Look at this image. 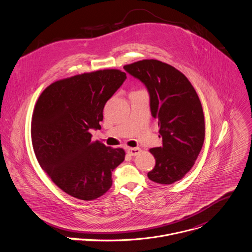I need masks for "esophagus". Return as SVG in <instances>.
<instances>
[{
  "label": "esophagus",
  "instance_id": "1",
  "mask_svg": "<svg viewBox=\"0 0 252 252\" xmlns=\"http://www.w3.org/2000/svg\"><path fill=\"white\" fill-rule=\"evenodd\" d=\"M126 151L130 156H136L140 153V148H138V147H136V148H127Z\"/></svg>",
  "mask_w": 252,
  "mask_h": 252
}]
</instances>
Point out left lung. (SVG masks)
<instances>
[{
	"mask_svg": "<svg viewBox=\"0 0 252 252\" xmlns=\"http://www.w3.org/2000/svg\"><path fill=\"white\" fill-rule=\"evenodd\" d=\"M147 88L150 110L158 120L162 146L151 148L156 164L147 176L172 185L192 168L202 148L205 122L196 91L184 73L157 60H142L124 66Z\"/></svg>",
	"mask_w": 252,
	"mask_h": 252,
	"instance_id": "1",
	"label": "left lung"
}]
</instances>
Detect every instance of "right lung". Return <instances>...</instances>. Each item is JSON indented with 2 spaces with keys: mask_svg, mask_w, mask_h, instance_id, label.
Instances as JSON below:
<instances>
[{
  "mask_svg": "<svg viewBox=\"0 0 252 252\" xmlns=\"http://www.w3.org/2000/svg\"><path fill=\"white\" fill-rule=\"evenodd\" d=\"M126 75L104 69L74 75L49 85L40 95L31 122L36 158L65 193L93 200L112 187V173L125 160L122 148L91 141L100 129L106 102Z\"/></svg>",
  "mask_w": 252,
  "mask_h": 252,
  "instance_id": "right-lung-1",
  "label": "right lung"
}]
</instances>
